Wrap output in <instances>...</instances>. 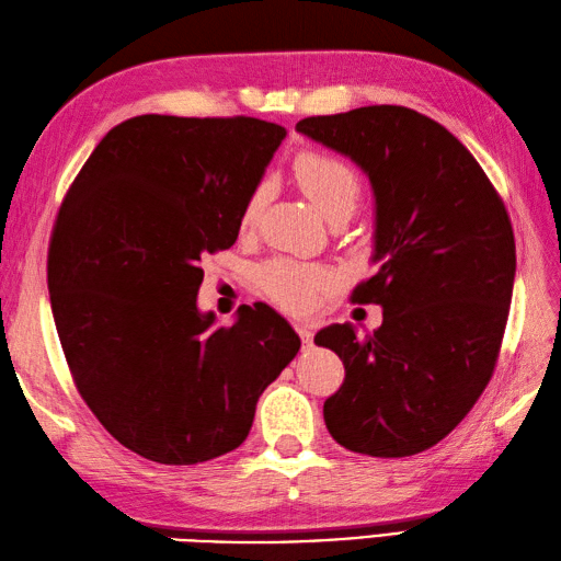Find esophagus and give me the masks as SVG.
Instances as JSON below:
<instances>
[{"mask_svg": "<svg viewBox=\"0 0 561 561\" xmlns=\"http://www.w3.org/2000/svg\"><path fill=\"white\" fill-rule=\"evenodd\" d=\"M297 333H300V339L307 345H312V339H314V327H312V323H297Z\"/></svg>", "mask_w": 561, "mask_h": 561, "instance_id": "34e87169", "label": "esophagus"}]
</instances>
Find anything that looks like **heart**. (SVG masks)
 <instances>
[{
  "label": "heart",
  "instance_id": "heart-1",
  "mask_svg": "<svg viewBox=\"0 0 561 561\" xmlns=\"http://www.w3.org/2000/svg\"><path fill=\"white\" fill-rule=\"evenodd\" d=\"M295 178L323 216H333L339 210H355L359 192V178L351 163L331 153L307 151L295 160ZM268 186L261 184L247 198L242 208V226H252L259 210L264 208ZM333 271L317 264H302V261L278 259L264 268V283L268 295L288 312H307L319 300V295L333 283Z\"/></svg>",
  "mask_w": 561,
  "mask_h": 561
}]
</instances>
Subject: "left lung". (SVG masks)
<instances>
[{
  "instance_id": "1",
  "label": "left lung",
  "mask_w": 561,
  "mask_h": 561,
  "mask_svg": "<svg viewBox=\"0 0 561 561\" xmlns=\"http://www.w3.org/2000/svg\"><path fill=\"white\" fill-rule=\"evenodd\" d=\"M295 129L353 160L375 196L377 268L353 300L379 305L383 321L365 335L351 321L314 335L345 365L323 420L355 454H420L492 377L516 276L506 208L468 148L410 107H357Z\"/></svg>"
}]
</instances>
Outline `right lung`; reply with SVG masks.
<instances>
[{
  "instance_id": "add662e5",
  "label": "right lung",
  "mask_w": 561,
  "mask_h": 561,
  "mask_svg": "<svg viewBox=\"0 0 561 561\" xmlns=\"http://www.w3.org/2000/svg\"><path fill=\"white\" fill-rule=\"evenodd\" d=\"M285 134L254 117H131L59 208L47 288L61 351L103 427L156 463L238 449L259 396L300 351L264 302L240 307L232 327L196 302L198 261L238 240Z\"/></svg>"
}]
</instances>
